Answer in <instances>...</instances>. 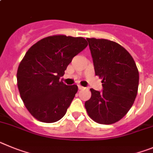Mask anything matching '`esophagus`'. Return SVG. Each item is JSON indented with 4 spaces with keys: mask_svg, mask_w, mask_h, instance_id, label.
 <instances>
[{
    "mask_svg": "<svg viewBox=\"0 0 153 153\" xmlns=\"http://www.w3.org/2000/svg\"><path fill=\"white\" fill-rule=\"evenodd\" d=\"M78 89H79V90H82V89H83V88H84V87H82V85H78Z\"/></svg>",
    "mask_w": 153,
    "mask_h": 153,
    "instance_id": "esophagus-1",
    "label": "esophagus"
}]
</instances>
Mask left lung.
I'll list each match as a JSON object with an SVG mask.
<instances>
[{"mask_svg":"<svg viewBox=\"0 0 153 153\" xmlns=\"http://www.w3.org/2000/svg\"><path fill=\"white\" fill-rule=\"evenodd\" d=\"M93 58L95 75L103 91L90 88L91 96L85 107L88 116L99 124L122 119L132 106L138 92L139 71L131 54L119 44L107 39L86 38Z\"/></svg>","mask_w":153,"mask_h":153,"instance_id":"left-lung-1","label":"left lung"}]
</instances>
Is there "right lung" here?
<instances>
[{
    "mask_svg": "<svg viewBox=\"0 0 153 153\" xmlns=\"http://www.w3.org/2000/svg\"><path fill=\"white\" fill-rule=\"evenodd\" d=\"M87 45L82 37L56 34L42 38L26 52L18 66L17 82L25 107L37 120L52 123L65 115L78 86L66 85L59 79Z\"/></svg>",
    "mask_w": 153,
    "mask_h": 153,
    "instance_id": "obj_1",
    "label": "right lung"
}]
</instances>
